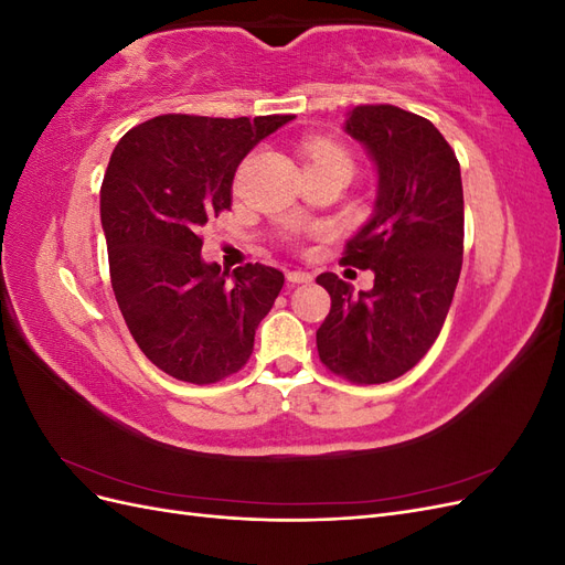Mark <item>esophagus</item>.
I'll return each mask as SVG.
<instances>
[{"label":"esophagus","instance_id":"esophagus-1","mask_svg":"<svg viewBox=\"0 0 565 565\" xmlns=\"http://www.w3.org/2000/svg\"><path fill=\"white\" fill-rule=\"evenodd\" d=\"M287 280L299 285V282H311L313 276H311V273H306V270H289L287 273Z\"/></svg>","mask_w":565,"mask_h":565}]
</instances>
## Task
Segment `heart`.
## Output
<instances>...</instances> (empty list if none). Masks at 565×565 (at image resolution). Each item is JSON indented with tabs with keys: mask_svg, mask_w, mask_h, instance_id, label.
Instances as JSON below:
<instances>
[{
	"mask_svg": "<svg viewBox=\"0 0 565 565\" xmlns=\"http://www.w3.org/2000/svg\"><path fill=\"white\" fill-rule=\"evenodd\" d=\"M311 164H347L353 167L349 152L330 141H309L306 143V167Z\"/></svg>",
	"mask_w": 565,
	"mask_h": 565,
	"instance_id": "obj_1",
	"label": "heart"
}]
</instances>
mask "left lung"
<instances>
[{"mask_svg":"<svg viewBox=\"0 0 565 565\" xmlns=\"http://www.w3.org/2000/svg\"><path fill=\"white\" fill-rule=\"evenodd\" d=\"M377 164V200L341 262L370 268L353 295L334 273L316 278L332 309L316 332L322 365L353 384H384L413 370L450 311L465 254V193L455 150L426 117L358 106L344 122Z\"/></svg>","mask_w":565,"mask_h":565,"instance_id":"obj_1","label":"left lung"}]
</instances>
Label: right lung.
<instances>
[{
	"label": "right lung",
	"mask_w": 565,
	"mask_h": 565,
	"mask_svg": "<svg viewBox=\"0 0 565 565\" xmlns=\"http://www.w3.org/2000/svg\"><path fill=\"white\" fill-rule=\"evenodd\" d=\"M292 115H160L115 146L104 185L110 282L136 344L169 377L214 384L254 351V332L285 276L264 264L221 270L200 231L231 210L235 169Z\"/></svg>",
	"instance_id": "1"
}]
</instances>
